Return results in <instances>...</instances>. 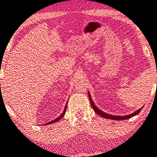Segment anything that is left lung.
Returning a JSON list of instances; mask_svg holds the SVG:
<instances>
[{
  "label": "left lung",
  "mask_w": 157,
  "mask_h": 157,
  "mask_svg": "<svg viewBox=\"0 0 157 157\" xmlns=\"http://www.w3.org/2000/svg\"><path fill=\"white\" fill-rule=\"evenodd\" d=\"M88 96H89V99H90V104H91V106H92V108L94 109V111L96 112L97 114H99V115L101 116V117L103 118H106V119H109V120H119V121H122V120H128V119H130L132 117H133L137 115V114L140 113L141 110L143 108V107H142L140 108V109H139L137 110H136V111H134L133 113L132 114H127V115H124V116H119V115H112V114H109L107 113H105V112H104L103 111H101L100 110L99 108L97 107L95 105V104L93 102V101L92 100V98H91V94H90V92L88 91Z\"/></svg>",
  "instance_id": "8db88e82"
}]
</instances>
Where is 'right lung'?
Wrapping results in <instances>:
<instances>
[{
    "instance_id": "right-lung-1",
    "label": "right lung",
    "mask_w": 157,
    "mask_h": 157,
    "mask_svg": "<svg viewBox=\"0 0 157 157\" xmlns=\"http://www.w3.org/2000/svg\"><path fill=\"white\" fill-rule=\"evenodd\" d=\"M67 103H66V105H65V109H64V111L63 112V113H62L60 115H59L58 117H57L56 119H55V120H52V121H50V122H48V123H45V124H44V125H48V124H53V123H55V122H58V121L60 120V119L63 117H64V115H65V112H66V109H67Z\"/></svg>"
}]
</instances>
